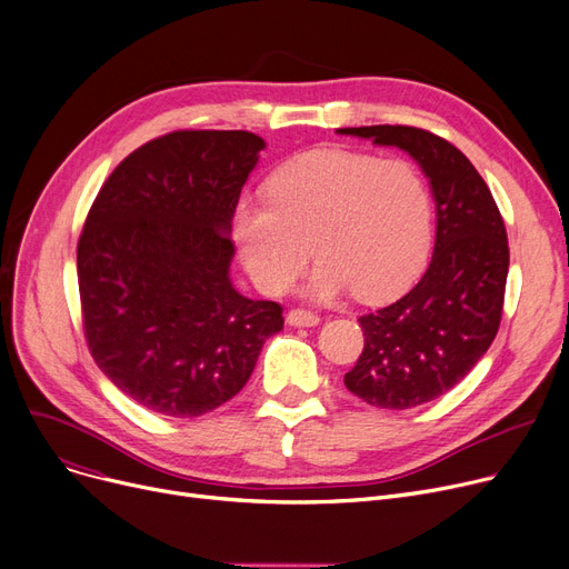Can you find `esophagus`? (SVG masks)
<instances>
[{"instance_id":"esophagus-1","label":"esophagus","mask_w":569,"mask_h":569,"mask_svg":"<svg viewBox=\"0 0 569 569\" xmlns=\"http://www.w3.org/2000/svg\"><path fill=\"white\" fill-rule=\"evenodd\" d=\"M286 322L292 327H316L320 322V316L313 311H305V309H292L286 316Z\"/></svg>"}]
</instances>
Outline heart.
I'll return each mask as SVG.
<instances>
[{
    "label": "heart",
    "mask_w": 569,
    "mask_h": 569,
    "mask_svg": "<svg viewBox=\"0 0 569 569\" xmlns=\"http://www.w3.org/2000/svg\"><path fill=\"white\" fill-rule=\"evenodd\" d=\"M269 202H242L232 239L251 281L286 292L309 260L320 258L305 292L335 300L355 290L378 302L420 272L429 247L431 193L412 163L346 149H313L267 182Z\"/></svg>",
    "instance_id": "heart-1"
}]
</instances>
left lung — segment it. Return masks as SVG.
Instances as JSON below:
<instances>
[{"instance_id":"obj_1","label":"left lung","mask_w":569,"mask_h":569,"mask_svg":"<svg viewBox=\"0 0 569 569\" xmlns=\"http://www.w3.org/2000/svg\"><path fill=\"white\" fill-rule=\"evenodd\" d=\"M341 136L399 147L429 179L433 256L408 295L360 318L365 350L343 376L376 408L406 410L450 392L496 339L510 249L496 200L459 149L425 129L360 127Z\"/></svg>"}]
</instances>
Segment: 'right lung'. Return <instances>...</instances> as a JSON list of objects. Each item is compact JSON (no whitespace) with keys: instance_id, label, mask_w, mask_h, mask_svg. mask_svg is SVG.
I'll return each mask as SVG.
<instances>
[{"instance_id":"1","label":"right lung","mask_w":569,"mask_h":569,"mask_svg":"<svg viewBox=\"0 0 569 569\" xmlns=\"http://www.w3.org/2000/svg\"><path fill=\"white\" fill-rule=\"evenodd\" d=\"M264 140L174 131L138 147L106 179L78 242L89 352L119 392L152 412L198 417L230 401L277 302L234 290L232 214Z\"/></svg>"}]
</instances>
